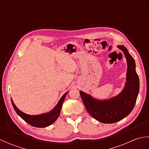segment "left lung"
Instances as JSON below:
<instances>
[{"instance_id":"1","label":"left lung","mask_w":149,"mask_h":149,"mask_svg":"<svg viewBox=\"0 0 149 149\" xmlns=\"http://www.w3.org/2000/svg\"><path fill=\"white\" fill-rule=\"evenodd\" d=\"M124 54L127 61L125 86L121 92L110 99L100 100L80 91V95L88 113L99 122L113 123L125 118L133 109L140 89V81L136 71L134 58L123 45H117Z\"/></svg>"}]
</instances>
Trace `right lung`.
<instances>
[{
    "label": "right lung",
    "mask_w": 149,
    "mask_h": 149,
    "mask_svg": "<svg viewBox=\"0 0 149 149\" xmlns=\"http://www.w3.org/2000/svg\"><path fill=\"white\" fill-rule=\"evenodd\" d=\"M68 92V91L66 92L63 95L59 100L58 104H56V106L54 107L51 111H50L48 113L40 114V115H28V114L21 111L16 106L12 99L11 103L16 113H17L18 115L24 120V121H26L27 123H29V125L36 127H46L52 124V123L58 119L60 115V112H61L63 103L64 102L66 95H67Z\"/></svg>",
    "instance_id": "right-lung-1"
}]
</instances>
